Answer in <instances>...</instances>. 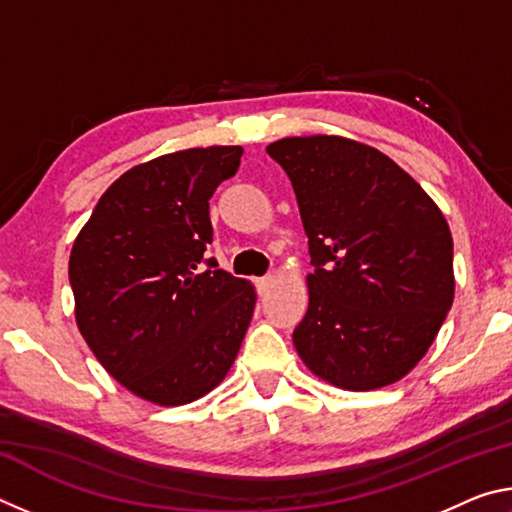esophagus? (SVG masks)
Listing matches in <instances>:
<instances>
[{"mask_svg": "<svg viewBox=\"0 0 512 512\" xmlns=\"http://www.w3.org/2000/svg\"><path fill=\"white\" fill-rule=\"evenodd\" d=\"M273 284H275V277H273V275H264V277H259V280H257V291H259V296H266V293L271 291Z\"/></svg>", "mask_w": 512, "mask_h": 512, "instance_id": "34e87169", "label": "esophagus"}]
</instances>
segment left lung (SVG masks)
<instances>
[{
	"label": "left lung",
	"instance_id": "obj_1",
	"mask_svg": "<svg viewBox=\"0 0 512 512\" xmlns=\"http://www.w3.org/2000/svg\"><path fill=\"white\" fill-rule=\"evenodd\" d=\"M266 153L287 171L309 237V307L293 329L305 366L345 391L402 379L454 302V241L438 205L372 146L284 137Z\"/></svg>",
	"mask_w": 512,
	"mask_h": 512
}]
</instances>
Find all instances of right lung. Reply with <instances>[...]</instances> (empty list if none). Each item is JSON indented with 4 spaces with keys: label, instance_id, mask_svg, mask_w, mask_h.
Returning a JSON list of instances; mask_svg holds the SVG:
<instances>
[{
    "label": "right lung",
    "instance_id": "1",
    "mask_svg": "<svg viewBox=\"0 0 512 512\" xmlns=\"http://www.w3.org/2000/svg\"><path fill=\"white\" fill-rule=\"evenodd\" d=\"M241 146L160 155L112 183L69 255L76 325L121 386L160 406L228 375L255 309L253 284L205 257L210 198Z\"/></svg>",
    "mask_w": 512,
    "mask_h": 512
}]
</instances>
